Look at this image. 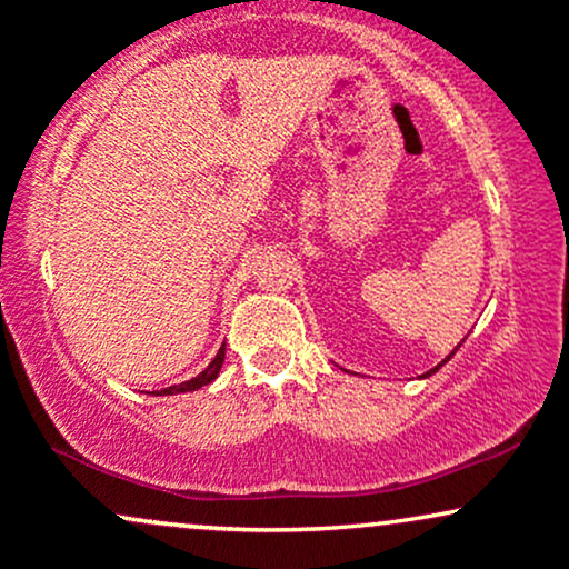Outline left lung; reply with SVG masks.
I'll return each instance as SVG.
<instances>
[{
  "label": "left lung",
  "instance_id": "left-lung-1",
  "mask_svg": "<svg viewBox=\"0 0 569 569\" xmlns=\"http://www.w3.org/2000/svg\"><path fill=\"white\" fill-rule=\"evenodd\" d=\"M460 345H462V342H460ZM460 345H457V348H460ZM457 348H455V350H457ZM455 350H452V352H449V356H447V358H443V361L439 363V367H433V369H430V371H426V375H422V377H430V375H436V371H439V369L443 367V363H447V361H449V358H452V356H455Z\"/></svg>",
  "mask_w": 569,
  "mask_h": 569
}]
</instances>
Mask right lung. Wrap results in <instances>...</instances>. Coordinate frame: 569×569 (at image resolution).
Instances as JSON below:
<instances>
[{
	"mask_svg": "<svg viewBox=\"0 0 569 569\" xmlns=\"http://www.w3.org/2000/svg\"><path fill=\"white\" fill-rule=\"evenodd\" d=\"M221 363H224V345H221L219 352H217V358H213V361L208 363V367L202 369L198 377H192V380H187V382H181V385H171V388L160 390V393H154V396H176V393H189V390H200L202 385L217 380L219 371H221Z\"/></svg>",
	"mask_w": 569,
	"mask_h": 569,
	"instance_id": "1",
	"label": "right lung"
}]
</instances>
